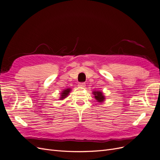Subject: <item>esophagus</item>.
<instances>
[{"mask_svg":"<svg viewBox=\"0 0 160 160\" xmlns=\"http://www.w3.org/2000/svg\"><path fill=\"white\" fill-rule=\"evenodd\" d=\"M78 86L79 88H85V83H79L78 84Z\"/></svg>","mask_w":160,"mask_h":160,"instance_id":"34e87169","label":"esophagus"}]
</instances>
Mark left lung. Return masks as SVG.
<instances>
[{
    "mask_svg": "<svg viewBox=\"0 0 160 160\" xmlns=\"http://www.w3.org/2000/svg\"><path fill=\"white\" fill-rule=\"evenodd\" d=\"M92 93H93V94L94 95V98L97 101H98V102L100 103H104V101L105 100V96L104 95V93L102 91L95 90V91H93Z\"/></svg>",
    "mask_w": 160,
    "mask_h": 160,
    "instance_id": "8db88e82",
    "label": "left lung"
}]
</instances>
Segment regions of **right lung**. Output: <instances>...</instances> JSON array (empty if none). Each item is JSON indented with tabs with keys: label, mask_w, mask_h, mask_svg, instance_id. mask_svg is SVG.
I'll use <instances>...</instances> for the list:
<instances>
[{
	"label": "right lung",
	"mask_w": 160,
	"mask_h": 160,
	"mask_svg": "<svg viewBox=\"0 0 160 160\" xmlns=\"http://www.w3.org/2000/svg\"><path fill=\"white\" fill-rule=\"evenodd\" d=\"M71 91V88H67V89H65L63 91H62L61 93L59 100L65 99L67 98V97H68Z\"/></svg>",
	"instance_id": "1"
}]
</instances>
